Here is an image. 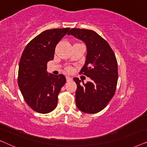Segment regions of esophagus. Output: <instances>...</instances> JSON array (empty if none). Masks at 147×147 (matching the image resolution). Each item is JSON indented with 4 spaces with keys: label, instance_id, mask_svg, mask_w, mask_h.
Instances as JSON below:
<instances>
[{
    "label": "esophagus",
    "instance_id": "1",
    "mask_svg": "<svg viewBox=\"0 0 147 147\" xmlns=\"http://www.w3.org/2000/svg\"><path fill=\"white\" fill-rule=\"evenodd\" d=\"M66 81H67V82L71 81L72 80V78H71V77H68V76H66Z\"/></svg>",
    "mask_w": 147,
    "mask_h": 147
}]
</instances>
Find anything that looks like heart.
Instances as JSON below:
<instances>
[{
  "label": "heart",
  "mask_w": 147,
  "mask_h": 147,
  "mask_svg": "<svg viewBox=\"0 0 147 147\" xmlns=\"http://www.w3.org/2000/svg\"><path fill=\"white\" fill-rule=\"evenodd\" d=\"M70 69H71L70 68H68V70H70Z\"/></svg>",
  "instance_id": "1"
}]
</instances>
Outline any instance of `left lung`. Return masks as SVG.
<instances>
[{"instance_id": "left-lung-1", "label": "left lung", "mask_w": 147, "mask_h": 147, "mask_svg": "<svg viewBox=\"0 0 147 147\" xmlns=\"http://www.w3.org/2000/svg\"><path fill=\"white\" fill-rule=\"evenodd\" d=\"M72 35L83 41L87 46L85 63L80 73L91 81L81 85V80L74 78L77 85L75 93L78 109L87 113L103 109L114 95L118 83V63L108 43L93 30L71 29Z\"/></svg>"}]
</instances>
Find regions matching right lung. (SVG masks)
<instances>
[{"instance_id": "right-lung-1", "label": "right lung", "mask_w": 147, "mask_h": 147, "mask_svg": "<svg viewBox=\"0 0 147 147\" xmlns=\"http://www.w3.org/2000/svg\"><path fill=\"white\" fill-rule=\"evenodd\" d=\"M69 27L46 30L27 45L19 65L18 85L27 105L40 113L53 111L66 83L63 75L48 74L47 63L54 59L56 45Z\"/></svg>"}]
</instances>
